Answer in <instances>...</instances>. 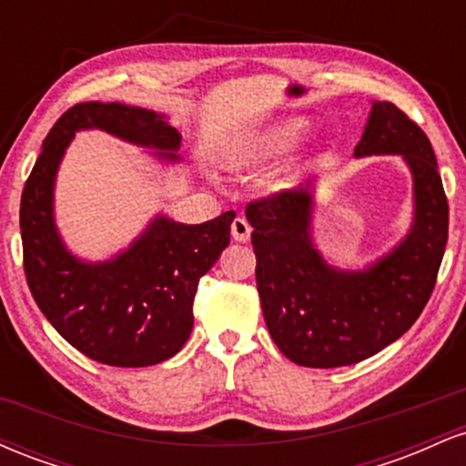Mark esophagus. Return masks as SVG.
Here are the masks:
<instances>
[{
  "instance_id": "34e87169",
  "label": "esophagus",
  "mask_w": 466,
  "mask_h": 466,
  "mask_svg": "<svg viewBox=\"0 0 466 466\" xmlns=\"http://www.w3.org/2000/svg\"><path fill=\"white\" fill-rule=\"evenodd\" d=\"M251 237V226L245 217H237L232 221V238L238 240V243H248Z\"/></svg>"
}]
</instances>
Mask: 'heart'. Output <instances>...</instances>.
I'll list each match as a JSON object with an SVG mask.
<instances>
[{"mask_svg":"<svg viewBox=\"0 0 466 466\" xmlns=\"http://www.w3.org/2000/svg\"><path fill=\"white\" fill-rule=\"evenodd\" d=\"M307 133V122L302 120H287L276 125L274 129L265 131L254 144L256 157H278V155L291 151Z\"/></svg>","mask_w":466,"mask_h":466,"instance_id":"b5f03b06","label":"heart"}]
</instances>
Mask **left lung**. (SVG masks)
<instances>
[{"mask_svg":"<svg viewBox=\"0 0 466 466\" xmlns=\"http://www.w3.org/2000/svg\"><path fill=\"white\" fill-rule=\"evenodd\" d=\"M397 155L411 173L410 232L363 269L330 265L313 238L315 184L249 203L256 287L271 339L307 368L360 363L397 341L434 291L449 206L434 148L399 106L374 100L355 157Z\"/></svg>","mask_w":466,"mask_h":466,"instance_id":"left-lung-1","label":"left lung"}]
</instances>
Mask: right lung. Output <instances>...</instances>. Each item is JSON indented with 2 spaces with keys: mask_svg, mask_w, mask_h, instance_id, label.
I'll list each match as a JSON object with an SVG mask.
<instances>
[{
  "mask_svg": "<svg viewBox=\"0 0 466 466\" xmlns=\"http://www.w3.org/2000/svg\"><path fill=\"white\" fill-rule=\"evenodd\" d=\"M98 129L179 162L181 136L157 111L122 103H80L56 120L24 186L19 210L24 269L47 322L89 360L144 368L177 355L192 330L199 278L229 243L234 210L188 223L157 215L127 249L83 260L63 243L55 218L58 166L78 131Z\"/></svg>",
  "mask_w": 466,
  "mask_h": 466,
  "instance_id": "obj_1",
  "label": "right lung"
}]
</instances>
